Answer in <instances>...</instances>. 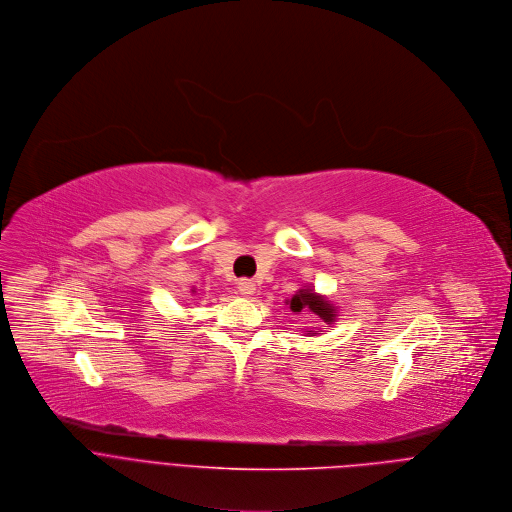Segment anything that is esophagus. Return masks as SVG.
<instances>
[{"instance_id": "1", "label": "esophagus", "mask_w": 512, "mask_h": 512, "mask_svg": "<svg viewBox=\"0 0 512 512\" xmlns=\"http://www.w3.org/2000/svg\"><path fill=\"white\" fill-rule=\"evenodd\" d=\"M254 290H256V282H254V280H250V278L238 280V292H240V294L250 296V294H254Z\"/></svg>"}]
</instances>
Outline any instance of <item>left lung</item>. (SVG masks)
Instances as JSON below:
<instances>
[{
    "label": "left lung",
    "mask_w": 512,
    "mask_h": 512,
    "mask_svg": "<svg viewBox=\"0 0 512 512\" xmlns=\"http://www.w3.org/2000/svg\"><path fill=\"white\" fill-rule=\"evenodd\" d=\"M290 311L292 313H300V311H311L315 315H319L325 323H333L335 321V306L321 294H317L313 288H302L298 290L290 300Z\"/></svg>",
    "instance_id": "8db88e82"
}]
</instances>
